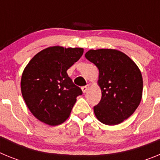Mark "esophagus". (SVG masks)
I'll use <instances>...</instances> for the list:
<instances>
[{
  "label": "esophagus",
  "instance_id": "esophagus-1",
  "mask_svg": "<svg viewBox=\"0 0 160 160\" xmlns=\"http://www.w3.org/2000/svg\"><path fill=\"white\" fill-rule=\"evenodd\" d=\"M89 90V86L87 85V86H85V87H82V90L83 93H86L87 92V90Z\"/></svg>",
  "mask_w": 160,
  "mask_h": 160
}]
</instances>
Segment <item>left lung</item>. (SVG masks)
<instances>
[{"instance_id":"left-lung-1","label":"left lung","mask_w":160,"mask_h":160,"mask_svg":"<svg viewBox=\"0 0 160 160\" xmlns=\"http://www.w3.org/2000/svg\"><path fill=\"white\" fill-rule=\"evenodd\" d=\"M85 57L98 69L100 102L94 107L96 118L106 125H117L135 112L142 99V77L133 60L114 49H90Z\"/></svg>"}]
</instances>
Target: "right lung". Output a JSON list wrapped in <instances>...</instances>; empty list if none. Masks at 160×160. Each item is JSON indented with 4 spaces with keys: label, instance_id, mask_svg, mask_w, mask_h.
<instances>
[{
    "label": "right lung",
    "instance_id": "right-lung-1",
    "mask_svg": "<svg viewBox=\"0 0 160 160\" xmlns=\"http://www.w3.org/2000/svg\"><path fill=\"white\" fill-rule=\"evenodd\" d=\"M83 51L82 48L51 46L37 53L25 66L21 79L22 97L39 121L57 126L69 118L82 91L66 71Z\"/></svg>",
    "mask_w": 160,
    "mask_h": 160
}]
</instances>
